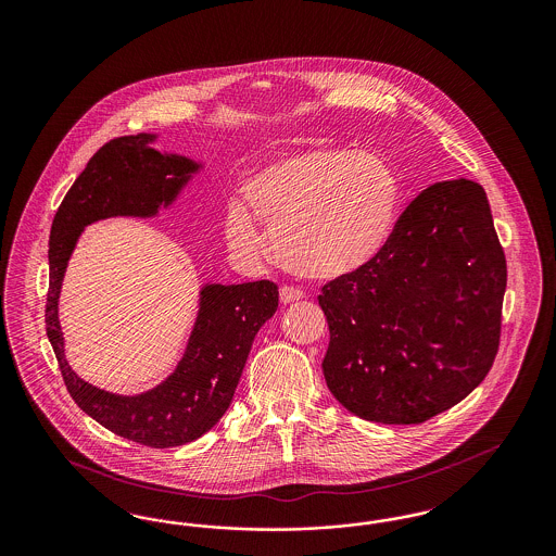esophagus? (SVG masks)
I'll return each instance as SVG.
<instances>
[{"instance_id": "34e87169", "label": "esophagus", "mask_w": 556, "mask_h": 556, "mask_svg": "<svg viewBox=\"0 0 556 556\" xmlns=\"http://www.w3.org/2000/svg\"><path fill=\"white\" fill-rule=\"evenodd\" d=\"M304 298V291L298 290V288H290V286H283L281 290H279V300L283 302V304H291V302H298V300H302Z\"/></svg>"}]
</instances>
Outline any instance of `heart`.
Returning <instances> with one entry per match:
<instances>
[{
  "mask_svg": "<svg viewBox=\"0 0 556 556\" xmlns=\"http://www.w3.org/2000/svg\"><path fill=\"white\" fill-rule=\"evenodd\" d=\"M245 208L270 229L286 265L315 279H342L372 265L394 233L402 179L379 154L323 148L273 160L241 187ZM229 248L265 252L263 233L238 204L225 218Z\"/></svg>",
  "mask_w": 556,
  "mask_h": 556,
  "instance_id": "heart-1",
  "label": "heart"
}]
</instances>
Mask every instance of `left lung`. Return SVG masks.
I'll return each mask as SVG.
<instances>
[{
	"instance_id": "1",
	"label": "left lung",
	"mask_w": 556,
	"mask_h": 556,
	"mask_svg": "<svg viewBox=\"0 0 556 556\" xmlns=\"http://www.w3.org/2000/svg\"><path fill=\"white\" fill-rule=\"evenodd\" d=\"M506 261L483 187L421 191L372 265L323 288L327 388L352 415L417 425L469 396L501 340Z\"/></svg>"
}]
</instances>
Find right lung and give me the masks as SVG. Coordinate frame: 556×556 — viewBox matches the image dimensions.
Segmentation results:
<instances>
[{"mask_svg": "<svg viewBox=\"0 0 556 556\" xmlns=\"http://www.w3.org/2000/svg\"><path fill=\"white\" fill-rule=\"evenodd\" d=\"M159 135L139 132L108 141L64 195L50 233V291L46 329L64 383L80 410L112 433L152 448L202 438L229 408L258 329L275 315L279 291L270 281L204 283L200 308L175 370L156 388L123 396L100 390L71 369L58 300L68 261L87 225L112 216L152 218L170 208L202 162L154 148Z\"/></svg>", "mask_w": 556, "mask_h": 556, "instance_id": "obj_1", "label": "right lung"}]
</instances>
